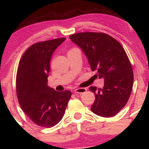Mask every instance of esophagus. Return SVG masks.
Instances as JSON below:
<instances>
[{"label":"esophagus","mask_w":149,"mask_h":149,"mask_svg":"<svg viewBox=\"0 0 149 149\" xmlns=\"http://www.w3.org/2000/svg\"><path fill=\"white\" fill-rule=\"evenodd\" d=\"M86 90L85 88H77L74 90V92L76 94H83L86 92Z\"/></svg>","instance_id":"esophagus-1"}]
</instances>
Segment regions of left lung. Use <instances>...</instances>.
Returning a JSON list of instances; mask_svg holds the SVG:
<instances>
[{"label": "left lung", "instance_id": "1", "mask_svg": "<svg viewBox=\"0 0 149 149\" xmlns=\"http://www.w3.org/2000/svg\"><path fill=\"white\" fill-rule=\"evenodd\" d=\"M70 38L85 53L92 71L97 70L95 76L104 79L102 89L90 87L95 95L91 111L102 117L116 116L127 104L134 80L132 67L123 47L104 33H78Z\"/></svg>", "mask_w": 149, "mask_h": 149}]
</instances>
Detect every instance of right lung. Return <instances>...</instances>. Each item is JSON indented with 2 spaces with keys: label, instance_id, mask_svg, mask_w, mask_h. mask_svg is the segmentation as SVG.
<instances>
[{
  "label": "right lung",
  "instance_id": "right-lung-1",
  "mask_svg": "<svg viewBox=\"0 0 149 149\" xmlns=\"http://www.w3.org/2000/svg\"><path fill=\"white\" fill-rule=\"evenodd\" d=\"M53 39L30 46L20 59L16 77L18 102L37 125L52 127L62 119L71 92H57L47 85L53 52L65 40Z\"/></svg>",
  "mask_w": 149,
  "mask_h": 149
}]
</instances>
